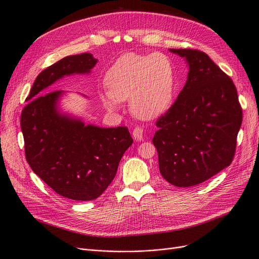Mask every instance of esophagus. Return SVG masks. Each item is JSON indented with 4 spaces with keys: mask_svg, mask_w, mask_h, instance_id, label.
<instances>
[{
    "mask_svg": "<svg viewBox=\"0 0 259 259\" xmlns=\"http://www.w3.org/2000/svg\"><path fill=\"white\" fill-rule=\"evenodd\" d=\"M132 136L137 141H143V138H144V131H143V128L137 127L135 130L132 131Z\"/></svg>",
    "mask_w": 259,
    "mask_h": 259,
    "instance_id": "34e87169",
    "label": "esophagus"
}]
</instances>
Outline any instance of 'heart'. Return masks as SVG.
I'll list each match as a JSON object with an SVG mask.
<instances>
[{
    "label": "heart",
    "mask_w": 259,
    "mask_h": 259,
    "mask_svg": "<svg viewBox=\"0 0 259 259\" xmlns=\"http://www.w3.org/2000/svg\"><path fill=\"white\" fill-rule=\"evenodd\" d=\"M108 92L103 101L115 109L129 99L130 111L142 119H152L164 113L173 99L175 70L162 53H126L116 60L105 74Z\"/></svg>",
    "instance_id": "b5f03b06"
}]
</instances>
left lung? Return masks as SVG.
<instances>
[{"label": "left lung", "instance_id": "8db88e82", "mask_svg": "<svg viewBox=\"0 0 259 259\" xmlns=\"http://www.w3.org/2000/svg\"><path fill=\"white\" fill-rule=\"evenodd\" d=\"M189 64L188 80L173 105L157 119L152 139L163 178L192 187L232 163L242 109L233 80L205 53L169 49Z\"/></svg>", "mask_w": 259, "mask_h": 259}]
</instances>
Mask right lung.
<instances>
[{
  "label": "right lung",
  "instance_id": "obj_1",
  "mask_svg": "<svg viewBox=\"0 0 259 259\" xmlns=\"http://www.w3.org/2000/svg\"><path fill=\"white\" fill-rule=\"evenodd\" d=\"M97 63L91 53L70 55L42 70L21 113L27 163L61 196L73 200L99 197L112 183L121 157L132 144L127 127L85 126L56 111L63 91H41L64 75L88 73Z\"/></svg>",
  "mask_w": 259,
  "mask_h": 259
}]
</instances>
